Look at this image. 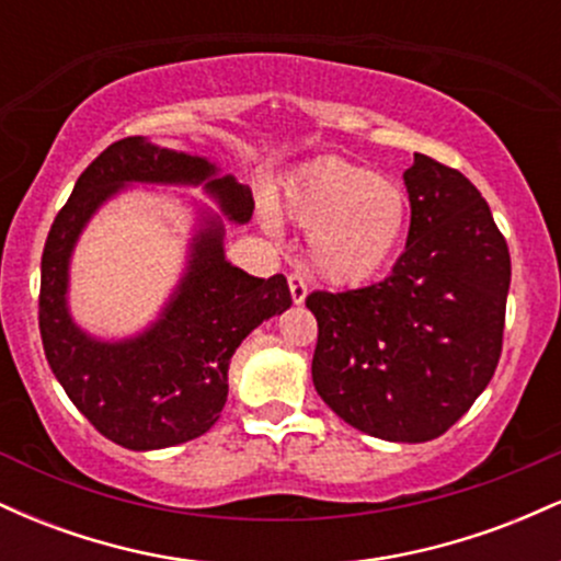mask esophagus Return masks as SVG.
I'll return each instance as SVG.
<instances>
[{
    "label": "esophagus",
    "mask_w": 561,
    "mask_h": 561,
    "mask_svg": "<svg viewBox=\"0 0 561 561\" xmlns=\"http://www.w3.org/2000/svg\"><path fill=\"white\" fill-rule=\"evenodd\" d=\"M287 282H289V295H293V302H298V306H300V302L306 300V295H308L306 279H302L300 274H289Z\"/></svg>",
    "instance_id": "obj_1"
}]
</instances>
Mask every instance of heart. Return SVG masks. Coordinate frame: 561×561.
Segmentation results:
<instances>
[{
	"mask_svg": "<svg viewBox=\"0 0 561 561\" xmlns=\"http://www.w3.org/2000/svg\"><path fill=\"white\" fill-rule=\"evenodd\" d=\"M282 210L308 231L306 259L313 274L337 287L364 285L382 272L409 229L403 186L340 158L306 165L287 184ZM263 227L279 234V218L268 205Z\"/></svg>",
	"mask_w": 561,
	"mask_h": 561,
	"instance_id": "1",
	"label": "heart"
}]
</instances>
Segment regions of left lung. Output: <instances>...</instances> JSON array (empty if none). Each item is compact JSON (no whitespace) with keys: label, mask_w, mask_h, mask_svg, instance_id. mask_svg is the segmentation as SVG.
<instances>
[{"label":"left lung","mask_w":561,"mask_h":561,"mask_svg":"<svg viewBox=\"0 0 561 561\" xmlns=\"http://www.w3.org/2000/svg\"><path fill=\"white\" fill-rule=\"evenodd\" d=\"M409 240L382 282L311 293L313 388L340 420L390 443H424L467 414L504 340L512 261L465 173L414 156L403 173Z\"/></svg>","instance_id":"1"}]
</instances>
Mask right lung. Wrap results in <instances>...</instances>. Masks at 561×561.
I'll list each match as a JSON object with an SVG mask.
<instances>
[{
    "label": "right lung",
    "mask_w": 561,
    "mask_h": 561,
    "mask_svg": "<svg viewBox=\"0 0 561 561\" xmlns=\"http://www.w3.org/2000/svg\"><path fill=\"white\" fill-rule=\"evenodd\" d=\"M134 183L203 185L222 214L198 209L187 268L159 319L134 339L100 341L69 317V259L95 210ZM253 208L250 186L208 158L145 137L113 141L79 176L44 244L38 330L57 382L107 440L156 450L208 433L227 403L234 351L293 306L285 276L259 279L224 253V216L248 224Z\"/></svg>",
    "instance_id": "add662e5"
}]
</instances>
